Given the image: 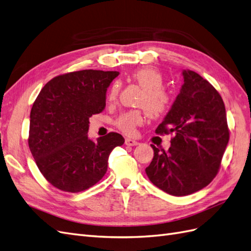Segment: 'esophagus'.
<instances>
[{
    "label": "esophagus",
    "mask_w": 251,
    "mask_h": 251,
    "mask_svg": "<svg viewBox=\"0 0 251 251\" xmlns=\"http://www.w3.org/2000/svg\"><path fill=\"white\" fill-rule=\"evenodd\" d=\"M126 146H128V147H134V146H138L139 142L136 141V140H133L131 138H126Z\"/></svg>",
    "instance_id": "1"
}]
</instances>
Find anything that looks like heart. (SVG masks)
Instances as JSON below:
<instances>
[{"instance_id":"1","label":"heart","mask_w":251,"mask_h":251,"mask_svg":"<svg viewBox=\"0 0 251 251\" xmlns=\"http://www.w3.org/2000/svg\"><path fill=\"white\" fill-rule=\"evenodd\" d=\"M133 78L144 90L140 97L139 105L147 111L151 117H160L168 111L171 103L170 94L162 88L164 79L156 68L147 66L133 73ZM119 86L114 82L111 86L107 100L113 102L118 95ZM143 123V116L139 111H128L118 116L115 124L119 130L126 134H132L135 127Z\"/></svg>"}]
</instances>
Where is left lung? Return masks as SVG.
Instances as JSON below:
<instances>
[{
	"mask_svg": "<svg viewBox=\"0 0 251 251\" xmlns=\"http://www.w3.org/2000/svg\"><path fill=\"white\" fill-rule=\"evenodd\" d=\"M183 85L157 134L174 133L168 151L151 144L150 181L173 196L200 191L216 177L229 140L222 97L201 75L182 71Z\"/></svg>",
	"mask_w": 251,
	"mask_h": 251,
	"instance_id": "obj_1",
	"label": "left lung"
}]
</instances>
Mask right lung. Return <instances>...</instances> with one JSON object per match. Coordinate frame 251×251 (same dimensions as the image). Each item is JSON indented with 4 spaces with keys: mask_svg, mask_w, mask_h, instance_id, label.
<instances>
[{
    "mask_svg": "<svg viewBox=\"0 0 251 251\" xmlns=\"http://www.w3.org/2000/svg\"><path fill=\"white\" fill-rule=\"evenodd\" d=\"M117 71L82 70L59 75L41 90L30 112L29 149L53 186L78 193L107 173L112 150L123 146L118 133L88 135L89 117L105 107V93Z\"/></svg>",
    "mask_w": 251,
    "mask_h": 251,
    "instance_id": "right-lung-1",
    "label": "right lung"
}]
</instances>
